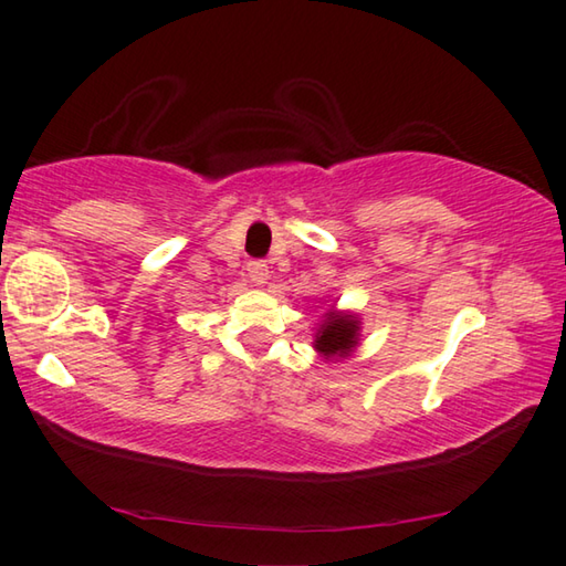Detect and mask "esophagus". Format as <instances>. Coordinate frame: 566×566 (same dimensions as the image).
Listing matches in <instances>:
<instances>
[{
    "label": "esophagus",
    "instance_id": "1",
    "mask_svg": "<svg viewBox=\"0 0 566 566\" xmlns=\"http://www.w3.org/2000/svg\"><path fill=\"white\" fill-rule=\"evenodd\" d=\"M247 274L254 284H266V280H270V266H266V262L262 260H254L247 264Z\"/></svg>",
    "mask_w": 566,
    "mask_h": 566
}]
</instances>
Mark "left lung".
Listing matches in <instances>:
<instances>
[{"label":"left lung","instance_id":"1","mask_svg":"<svg viewBox=\"0 0 566 566\" xmlns=\"http://www.w3.org/2000/svg\"><path fill=\"white\" fill-rule=\"evenodd\" d=\"M314 337H317L314 339V349H317L324 359L349 357L352 349L359 344L357 314H344L337 310H329Z\"/></svg>","mask_w":566,"mask_h":566}]
</instances>
